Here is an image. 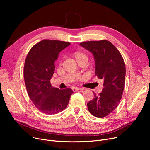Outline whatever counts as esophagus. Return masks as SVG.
I'll return each instance as SVG.
<instances>
[{
    "label": "esophagus",
    "instance_id": "1",
    "mask_svg": "<svg viewBox=\"0 0 150 150\" xmlns=\"http://www.w3.org/2000/svg\"><path fill=\"white\" fill-rule=\"evenodd\" d=\"M79 90H83V88H75L72 89V91H73L74 92L76 91H79Z\"/></svg>",
    "mask_w": 150,
    "mask_h": 150
}]
</instances>
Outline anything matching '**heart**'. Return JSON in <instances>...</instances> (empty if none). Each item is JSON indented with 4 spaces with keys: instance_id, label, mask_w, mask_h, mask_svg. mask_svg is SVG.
Segmentation results:
<instances>
[{
    "instance_id": "obj_1",
    "label": "heart",
    "mask_w": 150,
    "mask_h": 150,
    "mask_svg": "<svg viewBox=\"0 0 150 150\" xmlns=\"http://www.w3.org/2000/svg\"><path fill=\"white\" fill-rule=\"evenodd\" d=\"M72 56L79 64L82 62H85L86 64L88 61V56L87 54L81 51H76L73 52L72 53Z\"/></svg>"
}]
</instances>
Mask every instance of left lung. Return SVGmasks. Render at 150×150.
I'll use <instances>...</instances> for the list:
<instances>
[{
  "instance_id": "left-lung-1",
  "label": "left lung",
  "mask_w": 150,
  "mask_h": 150,
  "mask_svg": "<svg viewBox=\"0 0 150 150\" xmlns=\"http://www.w3.org/2000/svg\"><path fill=\"white\" fill-rule=\"evenodd\" d=\"M80 46L92 52L95 60V75L103 81L102 93L87 104L90 113L104 117L118 106L123 93L126 67L121 53L107 40L86 41Z\"/></svg>"
}]
</instances>
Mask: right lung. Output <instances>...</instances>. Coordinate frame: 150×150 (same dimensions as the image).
I'll use <instances>...</instances> for the list:
<instances>
[{
    "label": "right lung",
    "mask_w": 150,
    "mask_h": 150,
    "mask_svg": "<svg viewBox=\"0 0 150 150\" xmlns=\"http://www.w3.org/2000/svg\"><path fill=\"white\" fill-rule=\"evenodd\" d=\"M70 44L44 39L35 44L26 57L24 78L27 91L35 107L46 115H55L65 110L73 93L70 88L61 90L50 83L59 53Z\"/></svg>",
    "instance_id": "add662e5"
}]
</instances>
